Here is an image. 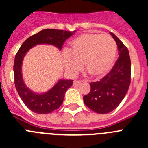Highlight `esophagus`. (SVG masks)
Here are the masks:
<instances>
[{
  "mask_svg": "<svg viewBox=\"0 0 148 148\" xmlns=\"http://www.w3.org/2000/svg\"><path fill=\"white\" fill-rule=\"evenodd\" d=\"M84 81L82 80V81H74V85H79V84H81Z\"/></svg>",
  "mask_w": 148,
  "mask_h": 148,
  "instance_id": "1",
  "label": "esophagus"
}]
</instances>
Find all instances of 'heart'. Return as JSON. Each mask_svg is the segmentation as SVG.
Wrapping results in <instances>:
<instances>
[{
  "mask_svg": "<svg viewBox=\"0 0 148 148\" xmlns=\"http://www.w3.org/2000/svg\"><path fill=\"white\" fill-rule=\"evenodd\" d=\"M117 53V45L109 35L87 33L72 41L69 52L64 53L66 71L75 74L84 62L90 75L101 77L110 70Z\"/></svg>",
  "mask_w": 148,
  "mask_h": 148,
  "instance_id": "obj_1",
  "label": "heart"
}]
</instances>
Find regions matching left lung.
Returning <instances> with one entry per match:
<instances>
[{"label": "left lung", "mask_w": 148, "mask_h": 148, "mask_svg": "<svg viewBox=\"0 0 148 148\" xmlns=\"http://www.w3.org/2000/svg\"><path fill=\"white\" fill-rule=\"evenodd\" d=\"M110 35L117 44L119 57L108 74L100 81L90 83V92L83 97L87 108L101 114L110 113L119 105L130 84L131 62L129 51L113 32Z\"/></svg>", "instance_id": "1"}]
</instances>
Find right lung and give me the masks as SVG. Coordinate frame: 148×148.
<instances>
[{
	"label": "right lung",
	"mask_w": 148,
	"mask_h": 148,
	"mask_svg": "<svg viewBox=\"0 0 148 148\" xmlns=\"http://www.w3.org/2000/svg\"><path fill=\"white\" fill-rule=\"evenodd\" d=\"M74 32L55 29H46L30 36L23 43L18 51L14 62V77L17 92L23 102L32 112L38 114H47L58 109L63 103L66 91L73 84V80L61 79L56 85L45 93L33 92L26 87L22 78L21 65L23 57L32 47L37 44H51L61 50L65 40Z\"/></svg>",
	"instance_id": "add662e5"
}]
</instances>
